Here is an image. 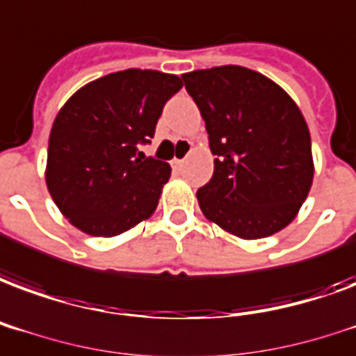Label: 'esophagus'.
Returning <instances> with one entry per match:
<instances>
[{"label":"esophagus","mask_w":356,"mask_h":356,"mask_svg":"<svg viewBox=\"0 0 356 356\" xmlns=\"http://www.w3.org/2000/svg\"><path fill=\"white\" fill-rule=\"evenodd\" d=\"M172 167H175V168L184 167V159H172Z\"/></svg>","instance_id":"obj_1"}]
</instances>
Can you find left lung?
<instances>
[{"mask_svg":"<svg viewBox=\"0 0 356 356\" xmlns=\"http://www.w3.org/2000/svg\"><path fill=\"white\" fill-rule=\"evenodd\" d=\"M181 80L216 156L212 180L197 191L202 213L245 240L282 231L314 180L309 131L295 101L240 65L193 71Z\"/></svg>","mask_w":356,"mask_h":356,"instance_id":"obj_1","label":"left lung"}]
</instances>
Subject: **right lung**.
<instances>
[{"label": "right lung", "instance_id": "add662e5", "mask_svg": "<svg viewBox=\"0 0 356 356\" xmlns=\"http://www.w3.org/2000/svg\"><path fill=\"white\" fill-rule=\"evenodd\" d=\"M184 86L176 74L127 69L80 88L48 138L47 186L74 227L116 236L149 218L170 165L138 152L163 106Z\"/></svg>", "mask_w": 356, "mask_h": 356}]
</instances>
